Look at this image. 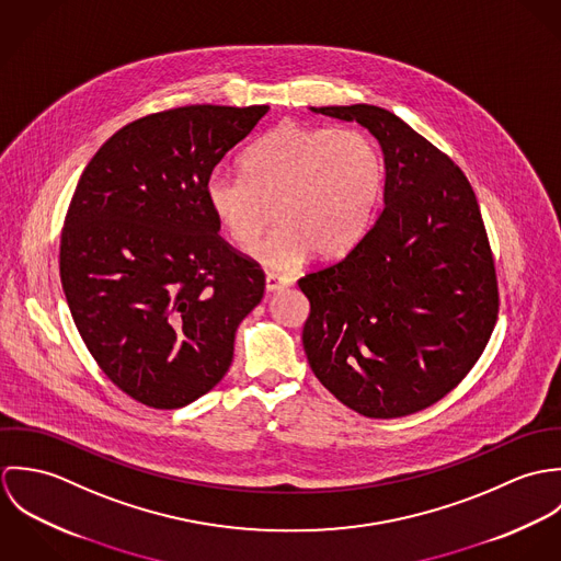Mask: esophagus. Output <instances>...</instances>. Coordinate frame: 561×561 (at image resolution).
I'll return each mask as SVG.
<instances>
[{"mask_svg":"<svg viewBox=\"0 0 561 561\" xmlns=\"http://www.w3.org/2000/svg\"><path fill=\"white\" fill-rule=\"evenodd\" d=\"M287 285H289V278H285V276H278V274H267V276H265V291H267V294L280 291V289H285Z\"/></svg>","mask_w":561,"mask_h":561,"instance_id":"1","label":"esophagus"}]
</instances>
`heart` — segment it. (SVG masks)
<instances>
[{
  "label": "heart",
  "instance_id": "heart-1",
  "mask_svg": "<svg viewBox=\"0 0 561 561\" xmlns=\"http://www.w3.org/2000/svg\"><path fill=\"white\" fill-rule=\"evenodd\" d=\"M382 187L385 161L369 134L283 123L245 153L243 174L214 168L205 201L241 248L274 216L278 225L252 256L291 270L311 252L323 261L347 254L367 233Z\"/></svg>",
  "mask_w": 561,
  "mask_h": 561
}]
</instances>
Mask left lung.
Wrapping results in <instances>:
<instances>
[{"label": "left lung", "instance_id": "1", "mask_svg": "<svg viewBox=\"0 0 561 561\" xmlns=\"http://www.w3.org/2000/svg\"><path fill=\"white\" fill-rule=\"evenodd\" d=\"M311 112L356 121L385 153V209L347 256L298 280L302 343L347 408L396 419L443 400L480 358L499 311L480 205L465 172L378 105Z\"/></svg>", "mask_w": 561, "mask_h": 561}]
</instances>
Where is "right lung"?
Instances as JSON below:
<instances>
[{
	"instance_id": "obj_1",
	"label": "right lung",
	"mask_w": 561,
	"mask_h": 561,
	"mask_svg": "<svg viewBox=\"0 0 561 561\" xmlns=\"http://www.w3.org/2000/svg\"><path fill=\"white\" fill-rule=\"evenodd\" d=\"M267 105H185L118 129L71 198L60 278L81 339L129 398L172 410L229 371L265 276L218 236L205 181Z\"/></svg>"
}]
</instances>
